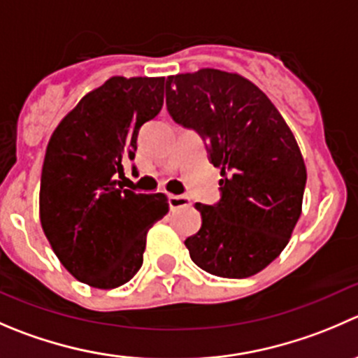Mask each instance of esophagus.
Returning a JSON list of instances; mask_svg holds the SVG:
<instances>
[{"label": "esophagus", "mask_w": 358, "mask_h": 358, "mask_svg": "<svg viewBox=\"0 0 358 358\" xmlns=\"http://www.w3.org/2000/svg\"><path fill=\"white\" fill-rule=\"evenodd\" d=\"M190 197L189 196H169V206L171 210H180V208L190 206Z\"/></svg>", "instance_id": "1"}]
</instances>
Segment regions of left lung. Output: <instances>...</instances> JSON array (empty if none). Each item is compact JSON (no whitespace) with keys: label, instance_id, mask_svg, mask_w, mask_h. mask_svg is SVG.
I'll list each match as a JSON object with an SVG mask.
<instances>
[{"label":"left lung","instance_id":"1","mask_svg":"<svg viewBox=\"0 0 358 358\" xmlns=\"http://www.w3.org/2000/svg\"><path fill=\"white\" fill-rule=\"evenodd\" d=\"M166 106L199 133L220 168V201L197 203L203 224L185 239L190 259L220 278H248L282 253L301 217L306 166L292 131L259 87L204 68L168 76Z\"/></svg>","mask_w":358,"mask_h":358}]
</instances>
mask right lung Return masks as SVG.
<instances>
[{
    "mask_svg": "<svg viewBox=\"0 0 358 358\" xmlns=\"http://www.w3.org/2000/svg\"><path fill=\"white\" fill-rule=\"evenodd\" d=\"M162 103L164 76H112L80 99L47 145L41 227L62 266L94 289H115L140 271L148 229L169 211L164 194H136L117 180Z\"/></svg>",
    "mask_w": 358,
    "mask_h": 358,
    "instance_id": "obj_1",
    "label": "right lung"
}]
</instances>
